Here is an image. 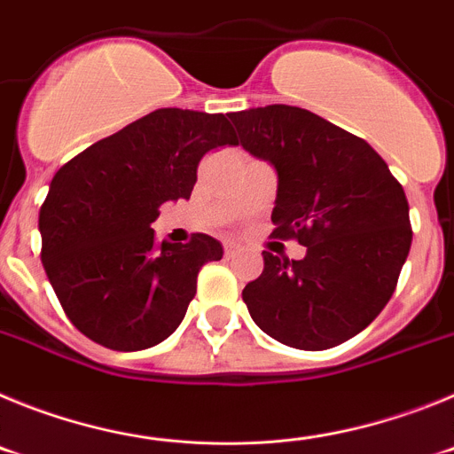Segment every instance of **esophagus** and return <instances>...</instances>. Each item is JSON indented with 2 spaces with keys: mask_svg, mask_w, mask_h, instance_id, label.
Here are the masks:
<instances>
[{
  "mask_svg": "<svg viewBox=\"0 0 454 454\" xmlns=\"http://www.w3.org/2000/svg\"><path fill=\"white\" fill-rule=\"evenodd\" d=\"M236 252H239V246L231 243V240H227V243H224V256H234Z\"/></svg>",
  "mask_w": 454,
  "mask_h": 454,
  "instance_id": "34e87169",
  "label": "esophagus"
}]
</instances>
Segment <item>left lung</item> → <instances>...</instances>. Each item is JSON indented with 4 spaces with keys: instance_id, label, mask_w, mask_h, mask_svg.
I'll return each mask as SVG.
<instances>
[{
    "instance_id": "1",
    "label": "left lung",
    "mask_w": 454,
    "mask_h": 454,
    "mask_svg": "<svg viewBox=\"0 0 454 454\" xmlns=\"http://www.w3.org/2000/svg\"><path fill=\"white\" fill-rule=\"evenodd\" d=\"M240 145L272 163L275 239L307 256L263 252L243 300L268 336L300 350L352 339L391 300L411 247L400 182L366 140L307 108L270 104L230 115Z\"/></svg>"
}]
</instances>
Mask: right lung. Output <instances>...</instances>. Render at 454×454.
Returning a JSON list of instances; mask_svg holds the SVG:
<instances>
[{"label":"right lung","instance_id":"right-lung-1","mask_svg":"<svg viewBox=\"0 0 454 454\" xmlns=\"http://www.w3.org/2000/svg\"><path fill=\"white\" fill-rule=\"evenodd\" d=\"M223 114L156 108L98 140L56 172L40 207V259L70 323L104 348L145 350L177 330L204 263L208 234L156 243L161 204L188 200L202 156L236 145Z\"/></svg>","mask_w":454,"mask_h":454}]
</instances>
